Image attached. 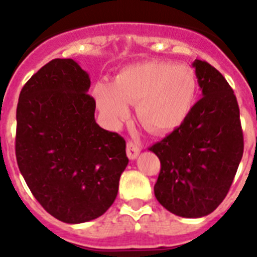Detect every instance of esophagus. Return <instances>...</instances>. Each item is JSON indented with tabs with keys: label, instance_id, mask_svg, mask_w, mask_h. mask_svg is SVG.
I'll return each instance as SVG.
<instances>
[{
	"label": "esophagus",
	"instance_id": "esophagus-1",
	"mask_svg": "<svg viewBox=\"0 0 257 257\" xmlns=\"http://www.w3.org/2000/svg\"><path fill=\"white\" fill-rule=\"evenodd\" d=\"M126 153H127V157H128L130 160H135L136 157L139 156L140 153V147L134 142H127Z\"/></svg>",
	"mask_w": 257,
	"mask_h": 257
}]
</instances>
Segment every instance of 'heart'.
Wrapping results in <instances>:
<instances>
[{
	"label": "heart",
	"mask_w": 257,
	"mask_h": 257,
	"mask_svg": "<svg viewBox=\"0 0 257 257\" xmlns=\"http://www.w3.org/2000/svg\"><path fill=\"white\" fill-rule=\"evenodd\" d=\"M198 79L192 67L148 61L121 70L113 83L94 88L97 106L110 124H117L138 103V117L153 133H170L183 124L196 101Z\"/></svg>",
	"instance_id": "obj_1"
}]
</instances>
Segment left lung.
<instances>
[{
    "mask_svg": "<svg viewBox=\"0 0 257 257\" xmlns=\"http://www.w3.org/2000/svg\"><path fill=\"white\" fill-rule=\"evenodd\" d=\"M202 97L185 121L149 148L161 161L154 196L170 212L202 217L228 194L243 156V133L234 91L216 68L193 63Z\"/></svg>",
    "mask_w": 257,
    "mask_h": 257,
    "instance_id": "8db88e82",
    "label": "left lung"
}]
</instances>
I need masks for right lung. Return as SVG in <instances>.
<instances>
[{
    "instance_id": "add662e5",
    "label": "right lung",
    "mask_w": 257,
    "mask_h": 257,
    "mask_svg": "<svg viewBox=\"0 0 257 257\" xmlns=\"http://www.w3.org/2000/svg\"><path fill=\"white\" fill-rule=\"evenodd\" d=\"M90 78L73 59H54L23 86L15 154L23 178L54 217L79 224L113 205L126 142L95 121Z\"/></svg>"
}]
</instances>
